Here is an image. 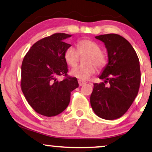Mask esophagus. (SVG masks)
<instances>
[{
	"mask_svg": "<svg viewBox=\"0 0 152 152\" xmlns=\"http://www.w3.org/2000/svg\"><path fill=\"white\" fill-rule=\"evenodd\" d=\"M78 84H79V86H83V85L86 84V82H85V81H83V80H78Z\"/></svg>",
	"mask_w": 152,
	"mask_h": 152,
	"instance_id": "1",
	"label": "esophagus"
}]
</instances>
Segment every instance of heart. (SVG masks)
<instances>
[{"mask_svg": "<svg viewBox=\"0 0 152 152\" xmlns=\"http://www.w3.org/2000/svg\"><path fill=\"white\" fill-rule=\"evenodd\" d=\"M77 50L74 47H69L64 53V59L70 67L76 66L78 63L80 54H88L86 59L87 64L78 65L71 71V75L80 79L87 80L96 72V67L102 69L106 65V56L101 51V48L96 42L89 39L79 40L76 44Z\"/></svg>", "mask_w": 152, "mask_h": 152, "instance_id": "obj_1", "label": "heart"}]
</instances>
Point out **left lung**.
<instances>
[{"label":"left lung","mask_w":152,"mask_h":152,"mask_svg":"<svg viewBox=\"0 0 152 152\" xmlns=\"http://www.w3.org/2000/svg\"><path fill=\"white\" fill-rule=\"evenodd\" d=\"M96 38L104 43L108 63L99 77L104 82L94 84L90 103L98 117L116 119L127 112L139 92V60L132 45L119 35L106 34Z\"/></svg>","instance_id":"left-lung-1"}]
</instances>
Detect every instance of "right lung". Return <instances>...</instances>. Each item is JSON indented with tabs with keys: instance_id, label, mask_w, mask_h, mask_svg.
<instances>
[{
	"instance_id": "1",
	"label": "right lung",
	"mask_w": 152,
	"mask_h": 152,
	"mask_svg": "<svg viewBox=\"0 0 152 152\" xmlns=\"http://www.w3.org/2000/svg\"><path fill=\"white\" fill-rule=\"evenodd\" d=\"M54 33L37 41L27 52L21 67V89L35 112L56 116L69 105L70 95L78 87L77 78L67 75L64 53L71 45L64 39L71 37ZM65 78L58 81V76Z\"/></svg>"
}]
</instances>
